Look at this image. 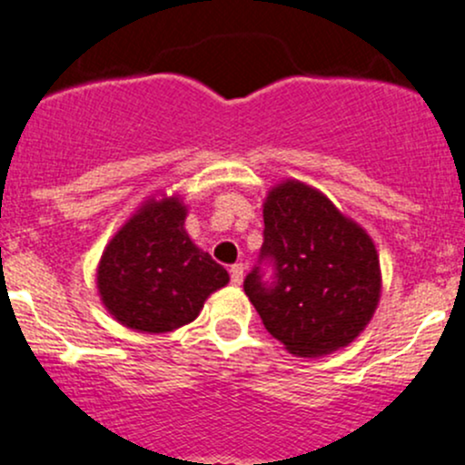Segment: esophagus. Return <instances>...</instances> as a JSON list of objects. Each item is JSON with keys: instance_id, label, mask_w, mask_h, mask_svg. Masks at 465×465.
<instances>
[{"instance_id": "1", "label": "esophagus", "mask_w": 465, "mask_h": 465, "mask_svg": "<svg viewBox=\"0 0 465 465\" xmlns=\"http://www.w3.org/2000/svg\"><path fill=\"white\" fill-rule=\"evenodd\" d=\"M242 281H243V265L242 263L231 265V283L242 285Z\"/></svg>"}]
</instances>
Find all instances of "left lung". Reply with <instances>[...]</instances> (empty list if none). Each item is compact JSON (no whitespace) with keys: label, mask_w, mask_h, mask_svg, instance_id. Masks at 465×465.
<instances>
[{"label":"left lung","mask_w":465,"mask_h":465,"mask_svg":"<svg viewBox=\"0 0 465 465\" xmlns=\"http://www.w3.org/2000/svg\"><path fill=\"white\" fill-rule=\"evenodd\" d=\"M263 223V246L243 290L265 330L301 358L353 342L382 288L371 237L299 180L268 193ZM265 262L273 265L272 282L262 279Z\"/></svg>","instance_id":"1"}]
</instances>
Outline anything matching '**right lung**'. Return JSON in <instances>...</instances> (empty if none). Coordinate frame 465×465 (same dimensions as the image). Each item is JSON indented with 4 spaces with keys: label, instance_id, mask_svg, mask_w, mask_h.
<instances>
[{
    "label": "right lung",
    "instance_id": "obj_1",
    "mask_svg": "<svg viewBox=\"0 0 465 465\" xmlns=\"http://www.w3.org/2000/svg\"><path fill=\"white\" fill-rule=\"evenodd\" d=\"M184 219L180 197H153L107 243L96 272L98 294L129 330L173 331L195 321L208 296L231 279L191 242Z\"/></svg>",
    "mask_w": 465,
    "mask_h": 465
}]
</instances>
